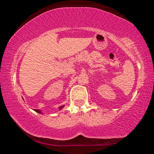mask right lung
Here are the masks:
<instances>
[{
	"mask_svg": "<svg viewBox=\"0 0 154 154\" xmlns=\"http://www.w3.org/2000/svg\"><path fill=\"white\" fill-rule=\"evenodd\" d=\"M63 107H64V105H62V106H60V107H59V109H60H60H62L63 108ZM35 111L36 112H37V113H40V114H42V113H43L42 112H41V111H40V110H39V109H35Z\"/></svg>",
	"mask_w": 154,
	"mask_h": 154,
	"instance_id": "obj_1",
	"label": "right lung"
}]
</instances>
